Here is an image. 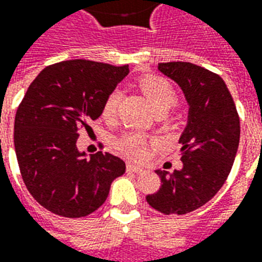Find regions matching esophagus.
Wrapping results in <instances>:
<instances>
[{
  "mask_svg": "<svg viewBox=\"0 0 262 262\" xmlns=\"http://www.w3.org/2000/svg\"><path fill=\"white\" fill-rule=\"evenodd\" d=\"M126 170L133 171V173H137V174H140V173H143V171H144V169H143L141 166H137V165H135V163H127Z\"/></svg>",
  "mask_w": 262,
  "mask_h": 262,
  "instance_id": "34e87169",
  "label": "esophagus"
}]
</instances>
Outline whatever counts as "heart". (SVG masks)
<instances>
[{"instance_id": "1", "label": "heart", "mask_w": 262, "mask_h": 262, "mask_svg": "<svg viewBox=\"0 0 262 262\" xmlns=\"http://www.w3.org/2000/svg\"><path fill=\"white\" fill-rule=\"evenodd\" d=\"M139 86L157 114H166L177 104V99H179L177 92L165 78L155 77V75L144 77L139 81ZM119 100H121V92L118 89L113 91L107 96L103 108H101V115L104 119L114 118L117 113ZM148 145L149 140L147 139V136L139 133V132L126 133L115 141V148L118 152L122 154L123 157L137 159V161L144 159Z\"/></svg>"}]
</instances>
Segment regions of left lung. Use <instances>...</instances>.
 Masks as SVG:
<instances>
[{
  "label": "left lung",
  "mask_w": 262,
  "mask_h": 262,
  "mask_svg": "<svg viewBox=\"0 0 262 262\" xmlns=\"http://www.w3.org/2000/svg\"><path fill=\"white\" fill-rule=\"evenodd\" d=\"M158 70L179 83L189 111L179 140L183 167L173 173L157 170L162 184L158 192L147 195V202L163 214H187L224 185L239 145V115L217 74L187 61L159 63Z\"/></svg>",
  "instance_id": "obj_1"
}]
</instances>
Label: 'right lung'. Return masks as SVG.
I'll return each instance as SVG.
<instances>
[{
  "instance_id": "obj_1",
  "label": "right lung",
  "mask_w": 262,
  "mask_h": 262,
  "mask_svg": "<svg viewBox=\"0 0 262 262\" xmlns=\"http://www.w3.org/2000/svg\"><path fill=\"white\" fill-rule=\"evenodd\" d=\"M129 66L67 60L48 66L26 92L15 117L16 158L33 198L69 219L97 210L114 180L125 173L121 158L101 151L86 158L77 147L79 127L101 115L107 96Z\"/></svg>"
}]
</instances>
